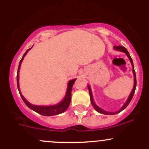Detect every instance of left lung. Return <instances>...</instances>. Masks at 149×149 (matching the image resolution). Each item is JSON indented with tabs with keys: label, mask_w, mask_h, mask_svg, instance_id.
Segmentation results:
<instances>
[{
	"label": "left lung",
	"mask_w": 149,
	"mask_h": 149,
	"mask_svg": "<svg viewBox=\"0 0 149 149\" xmlns=\"http://www.w3.org/2000/svg\"><path fill=\"white\" fill-rule=\"evenodd\" d=\"M114 49H116V50H118V51H120V52H123L124 53H125L126 54H127V56L128 57V58L130 59V61L131 64H132V72H133V74H134V87H133V89H132V91L131 92L130 95L129 97H128L127 102H125V104H124L123 106L122 107H121V109H120L119 111H118L116 112H108V111H106L105 110H103L102 109H101L100 107H99L98 106L96 105V104L94 102V100H93V97H92V91H91V89H90V87L88 85V90H89V92H90V101H91V104L93 106V107L95 108V110L97 111V112L100 113H102V114H105V115H114V114H116V113H118L120 111H122L123 110H124L125 109L126 107H127L128 104H130V102H131L132 99L133 97V95H134V92H135V90H136V74H135V71H134V64H133V61H132V58L130 57V55L129 52H128V51L127 50V49L125 48V47H124L123 46H114Z\"/></svg>",
	"instance_id": "8db88e82"
}]
</instances>
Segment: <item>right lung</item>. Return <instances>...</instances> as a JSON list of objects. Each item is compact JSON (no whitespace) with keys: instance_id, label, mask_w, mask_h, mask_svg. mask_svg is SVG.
Returning <instances> with one entry per match:
<instances>
[{"instance_id":"obj_1","label":"right lung","mask_w":149,"mask_h":149,"mask_svg":"<svg viewBox=\"0 0 149 149\" xmlns=\"http://www.w3.org/2000/svg\"><path fill=\"white\" fill-rule=\"evenodd\" d=\"M32 48V47H31ZM28 49L26 52L24 54L23 57H22V59L19 61V67L17 70V88L20 94V96H21L22 100L24 101L26 105L29 108H30L31 109L36 111L38 113L40 114V115L45 116H52L54 115H58V114L62 113L63 112H64L66 109L69 107L70 103H71V90H72V87L73 83H74L75 80L76 79H73L69 80V83H68V87H67V90H66V96H65L64 99L60 103L56 104V105L53 106H35L33 104H30L24 97H23V95H22L21 92L19 90V69L20 66H21V64L23 61L25 55L27 54V52H29V50L31 49Z\"/></svg>"}]
</instances>
